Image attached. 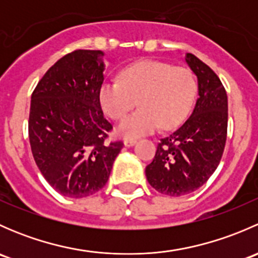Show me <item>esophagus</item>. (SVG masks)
Returning a JSON list of instances; mask_svg holds the SVG:
<instances>
[{"label":"esophagus","mask_w":258,"mask_h":258,"mask_svg":"<svg viewBox=\"0 0 258 258\" xmlns=\"http://www.w3.org/2000/svg\"><path fill=\"white\" fill-rule=\"evenodd\" d=\"M136 144V140H124L123 141V145L126 146V147H131V146H134Z\"/></svg>","instance_id":"obj_1"}]
</instances>
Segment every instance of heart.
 Segmentation results:
<instances>
[{"instance_id": "heart-1", "label": "heart", "mask_w": 258, "mask_h": 258, "mask_svg": "<svg viewBox=\"0 0 258 258\" xmlns=\"http://www.w3.org/2000/svg\"><path fill=\"white\" fill-rule=\"evenodd\" d=\"M118 79L105 81L98 98L103 112L112 119L123 118L137 101L140 110L116 128L126 140L152 134L160 124L163 130L177 126L188 114L196 95V80L188 69L153 59L128 64Z\"/></svg>"}]
</instances>
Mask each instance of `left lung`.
Instances as JSON below:
<instances>
[{
    "mask_svg": "<svg viewBox=\"0 0 258 258\" xmlns=\"http://www.w3.org/2000/svg\"><path fill=\"white\" fill-rule=\"evenodd\" d=\"M186 63L197 77L199 98L189 118L161 139L146 166L148 183L163 195L179 197L199 189L220 163L227 139V93L217 75L195 54Z\"/></svg>",
    "mask_w": 258,
    "mask_h": 258,
    "instance_id": "obj_1",
    "label": "left lung"
}]
</instances>
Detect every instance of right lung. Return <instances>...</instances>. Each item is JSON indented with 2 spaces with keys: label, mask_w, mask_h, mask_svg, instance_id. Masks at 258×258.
Listing matches in <instances>:
<instances>
[{
  "label": "right lung",
  "mask_w": 258,
  "mask_h": 258,
  "mask_svg": "<svg viewBox=\"0 0 258 258\" xmlns=\"http://www.w3.org/2000/svg\"><path fill=\"white\" fill-rule=\"evenodd\" d=\"M102 51L76 49L59 58L31 96L28 137L46 181L62 196L82 199L110 177L121 141L106 140L112 124L103 117Z\"/></svg>",
  "instance_id": "right-lung-1"
}]
</instances>
